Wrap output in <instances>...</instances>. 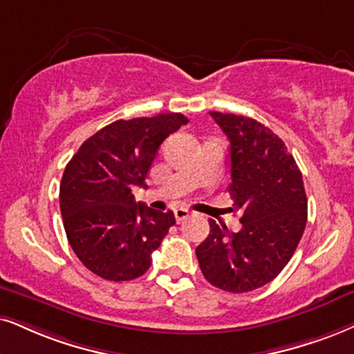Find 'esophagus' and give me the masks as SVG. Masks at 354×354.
Masks as SVG:
<instances>
[{"label": "esophagus", "instance_id": "34e87169", "mask_svg": "<svg viewBox=\"0 0 354 354\" xmlns=\"http://www.w3.org/2000/svg\"><path fill=\"white\" fill-rule=\"evenodd\" d=\"M187 217H189V210H186V209H183V207L174 210V218H176L178 223L183 222V221H186Z\"/></svg>", "mask_w": 354, "mask_h": 354}]
</instances>
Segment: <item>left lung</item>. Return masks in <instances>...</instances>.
<instances>
[{"label":"left lung","instance_id":"left-lung-1","mask_svg":"<svg viewBox=\"0 0 354 354\" xmlns=\"http://www.w3.org/2000/svg\"><path fill=\"white\" fill-rule=\"evenodd\" d=\"M230 140V210L241 229L210 218L196 248L205 279L227 292H248L270 283L296 252L307 222L302 173L284 142L247 115L210 113Z\"/></svg>","mask_w":354,"mask_h":354}]
</instances>
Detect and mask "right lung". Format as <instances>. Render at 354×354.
<instances>
[{"mask_svg":"<svg viewBox=\"0 0 354 354\" xmlns=\"http://www.w3.org/2000/svg\"><path fill=\"white\" fill-rule=\"evenodd\" d=\"M189 122L180 113L115 120L83 142L60 183V212L70 247L102 279L131 281L151 265L169 227L171 210L136 203L156 151L169 133Z\"/></svg>","mask_w":354,"mask_h":354,"instance_id":"right-lung-1","label":"right lung"}]
</instances>
